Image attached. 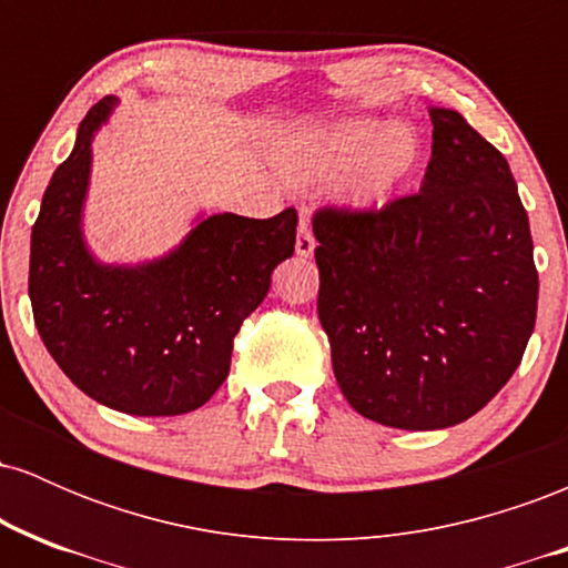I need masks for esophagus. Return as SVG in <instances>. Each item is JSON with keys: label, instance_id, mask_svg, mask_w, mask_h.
I'll return each mask as SVG.
<instances>
[{"label": "esophagus", "instance_id": "obj_1", "mask_svg": "<svg viewBox=\"0 0 568 568\" xmlns=\"http://www.w3.org/2000/svg\"><path fill=\"white\" fill-rule=\"evenodd\" d=\"M296 256H302V258L315 256V237H312V230H310V221H306V213H302V221H298Z\"/></svg>", "mask_w": 568, "mask_h": 568}]
</instances>
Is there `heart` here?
Here are the masks:
<instances>
[{"mask_svg": "<svg viewBox=\"0 0 568 568\" xmlns=\"http://www.w3.org/2000/svg\"><path fill=\"white\" fill-rule=\"evenodd\" d=\"M270 162L291 186L334 181L338 205L374 216L393 205L419 171L422 139L410 122L342 116L283 133L272 143Z\"/></svg>", "mask_w": 568, "mask_h": 568, "instance_id": "obj_1", "label": "heart"}]
</instances>
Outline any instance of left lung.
<instances>
[{
  "instance_id": "1",
  "label": "left lung",
  "mask_w": 568,
  "mask_h": 568,
  "mask_svg": "<svg viewBox=\"0 0 568 568\" xmlns=\"http://www.w3.org/2000/svg\"><path fill=\"white\" fill-rule=\"evenodd\" d=\"M419 194L374 216L321 211L317 315L338 387L371 422L470 419L520 366L537 321L529 216L510 165L454 109L429 106Z\"/></svg>"
}]
</instances>
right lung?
<instances>
[{
  "instance_id": "add662e5",
  "label": "right lung",
  "mask_w": 568,
  "mask_h": 568,
  "mask_svg": "<svg viewBox=\"0 0 568 568\" xmlns=\"http://www.w3.org/2000/svg\"><path fill=\"white\" fill-rule=\"evenodd\" d=\"M120 98L84 114L31 230L29 298L44 347L84 395L133 416L205 406L230 374L232 338L293 256L296 211L272 219L197 213L179 245L101 262L84 240L93 141Z\"/></svg>"
}]
</instances>
